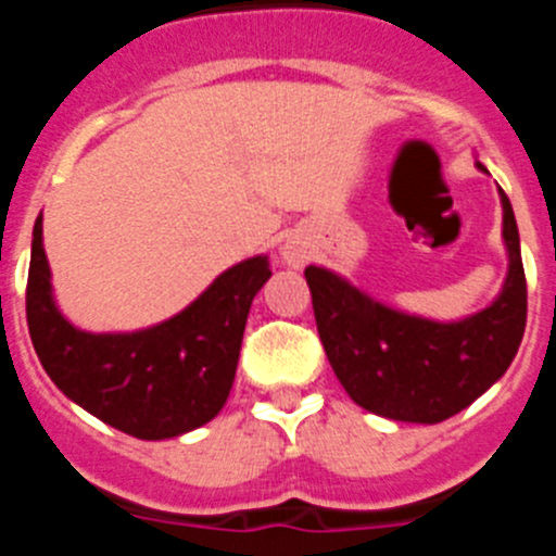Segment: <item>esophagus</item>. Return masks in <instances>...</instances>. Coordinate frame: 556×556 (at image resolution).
<instances>
[{"label":"esophagus","mask_w":556,"mask_h":556,"mask_svg":"<svg viewBox=\"0 0 556 556\" xmlns=\"http://www.w3.org/2000/svg\"><path fill=\"white\" fill-rule=\"evenodd\" d=\"M308 253H312V250H308V244L301 242V239H289V242L281 248V258L283 264H289V267H303Z\"/></svg>","instance_id":"1"}]
</instances>
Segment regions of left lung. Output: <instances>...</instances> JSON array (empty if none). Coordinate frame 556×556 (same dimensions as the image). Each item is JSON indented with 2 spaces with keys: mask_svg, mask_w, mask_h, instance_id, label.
Listing matches in <instances>:
<instances>
[{
  "mask_svg": "<svg viewBox=\"0 0 556 556\" xmlns=\"http://www.w3.org/2000/svg\"><path fill=\"white\" fill-rule=\"evenodd\" d=\"M498 194L507 278L493 303L459 320L387 306L345 275L308 264L317 331L353 404L401 424L431 426L468 409L513 365L527 328V275L513 205Z\"/></svg>",
  "mask_w": 556,
  "mask_h": 556,
  "instance_id": "8db88e82",
  "label": "left lung"
}]
</instances>
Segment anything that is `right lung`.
<instances>
[{
  "mask_svg": "<svg viewBox=\"0 0 556 556\" xmlns=\"http://www.w3.org/2000/svg\"><path fill=\"white\" fill-rule=\"evenodd\" d=\"M269 275L267 255H253L217 275L169 320L139 331H83L55 301L38 214L27 275L29 339L58 390L88 415L139 440H169L205 426L225 406L250 306Z\"/></svg>",
  "mask_w": 556,
  "mask_h": 556,
  "instance_id": "1",
  "label": "right lung"
}]
</instances>
